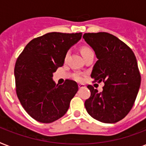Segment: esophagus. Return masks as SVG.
Returning <instances> with one entry per match:
<instances>
[{
  "label": "esophagus",
  "instance_id": "obj_1",
  "mask_svg": "<svg viewBox=\"0 0 146 146\" xmlns=\"http://www.w3.org/2000/svg\"><path fill=\"white\" fill-rule=\"evenodd\" d=\"M78 87H79V89H83V88H86V86L83 84H79Z\"/></svg>",
  "mask_w": 146,
  "mask_h": 146
}]
</instances>
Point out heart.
<instances>
[{"label": "heart", "instance_id": "b5f03b06", "mask_svg": "<svg viewBox=\"0 0 146 146\" xmlns=\"http://www.w3.org/2000/svg\"><path fill=\"white\" fill-rule=\"evenodd\" d=\"M92 50L91 48H89V47L82 46V48H81V53H82V56H84V55L87 54H89V53L92 52ZM68 54H69V52H67L66 54V55H65V59H66V57H68ZM74 78H75L76 80H77V81H79V82H82V80H83L82 76L81 75H80L79 73L76 74Z\"/></svg>", "mask_w": 146, "mask_h": 146}]
</instances>
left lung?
Wrapping results in <instances>:
<instances>
[{
  "mask_svg": "<svg viewBox=\"0 0 146 146\" xmlns=\"http://www.w3.org/2000/svg\"><path fill=\"white\" fill-rule=\"evenodd\" d=\"M98 60L92 71L93 82H103L98 92L91 85V96L85 102L92 117L105 123L118 122L128 114L136 101L141 76L136 56L128 45L108 33H85Z\"/></svg>",
  "mask_w": 146,
  "mask_h": 146,
  "instance_id": "1",
  "label": "left lung"
}]
</instances>
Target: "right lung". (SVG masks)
Listing matches in <instances>:
<instances>
[{"label":"right lung","instance_id":"add662e5","mask_svg":"<svg viewBox=\"0 0 146 146\" xmlns=\"http://www.w3.org/2000/svg\"><path fill=\"white\" fill-rule=\"evenodd\" d=\"M81 37V33H47L29 42L17 58V97L29 115L38 122L49 123L63 117L77 92L75 81L66 80L58 86L52 76L63 66L68 49Z\"/></svg>","mask_w":146,"mask_h":146}]
</instances>
